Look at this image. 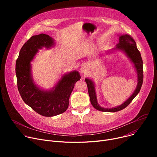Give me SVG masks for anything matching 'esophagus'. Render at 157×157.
Masks as SVG:
<instances>
[{"mask_svg": "<svg viewBox=\"0 0 157 157\" xmlns=\"http://www.w3.org/2000/svg\"><path fill=\"white\" fill-rule=\"evenodd\" d=\"M85 71H86V66H85V65L81 66V71L82 72H84Z\"/></svg>", "mask_w": 157, "mask_h": 157, "instance_id": "34e87169", "label": "esophagus"}]
</instances>
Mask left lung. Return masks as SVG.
I'll use <instances>...</instances> for the list:
<instances>
[{
    "label": "left lung",
    "mask_w": 157,
    "mask_h": 157,
    "mask_svg": "<svg viewBox=\"0 0 157 157\" xmlns=\"http://www.w3.org/2000/svg\"><path fill=\"white\" fill-rule=\"evenodd\" d=\"M117 48L124 51L127 55V56L130 58V59L132 60V62L134 63L135 67L136 68L137 75H138L137 86L134 91V94L132 95V96L127 101H125L124 103L122 104L121 105L116 107V108H111V109H106V108H101V107L98 104L97 98H96V94L95 92V87H94L93 82L90 79L86 78L85 81L88 86V91L90 96V102H91V104L96 109L101 111L117 112L125 108L132 101L134 97L138 94L143 85V62L141 53H140L138 49L137 48L135 40L130 35L125 34L123 36H121L120 37L119 43L117 44Z\"/></svg>",
    "instance_id": "obj_1"
}]
</instances>
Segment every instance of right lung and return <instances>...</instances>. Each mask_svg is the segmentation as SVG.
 <instances>
[{
  "instance_id": "right-lung-1",
  "label": "right lung",
  "mask_w": 157,
  "mask_h": 157,
  "mask_svg": "<svg viewBox=\"0 0 157 157\" xmlns=\"http://www.w3.org/2000/svg\"><path fill=\"white\" fill-rule=\"evenodd\" d=\"M52 38L40 34L32 36L20 49L16 62L17 86L23 101L38 114L50 117L65 112L69 106V97L76 82L81 79L78 71L64 75L55 90L44 92L37 88L32 81L30 62L38 49L53 45Z\"/></svg>"
}]
</instances>
